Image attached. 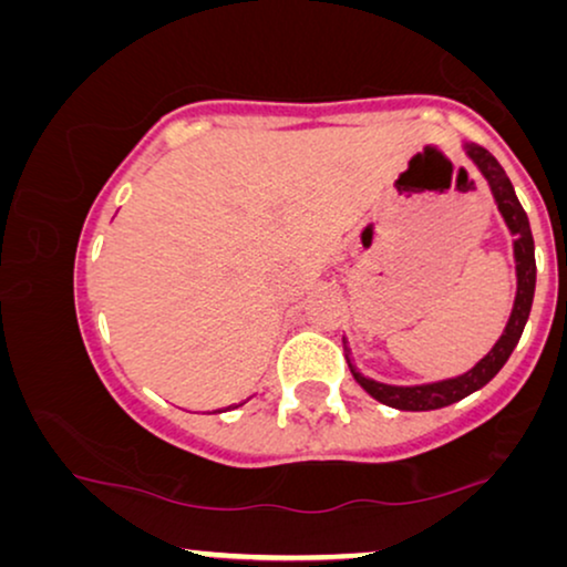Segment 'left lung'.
Segmentation results:
<instances>
[{
    "instance_id": "8db88e82",
    "label": "left lung",
    "mask_w": 567,
    "mask_h": 567,
    "mask_svg": "<svg viewBox=\"0 0 567 567\" xmlns=\"http://www.w3.org/2000/svg\"><path fill=\"white\" fill-rule=\"evenodd\" d=\"M462 151H465L470 162L477 166V172L483 174L485 182H488L493 200H496V207L504 218L508 234H512V246H514V265H516V298H514V308L512 316H508L506 329L501 333L496 344L491 347V352L483 357L481 362H475V367H470L467 372L457 374V378L450 380H440V382H426V385H385V382L370 380L357 370L352 357H349L347 349V339H344V349H347V364L352 370V378L360 382V388L364 393H370L374 401L390 405V409L398 411H434V409H444V405H452L467 398L475 390H481L483 385L496 378L501 367L506 364L508 357H512L514 347L519 344L522 331L526 326V318H529L532 310V300H534V282H537V265H534V238H532V228H529V218H526L524 207L519 203V197L514 193L512 179L506 177L504 166H501L496 158H493L488 151L477 143H462Z\"/></svg>"
}]
</instances>
